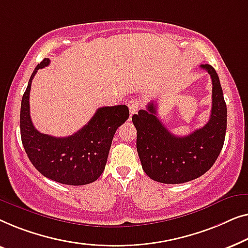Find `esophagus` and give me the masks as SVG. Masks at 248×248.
Instances as JSON below:
<instances>
[{
	"label": "esophagus",
	"mask_w": 248,
	"mask_h": 248,
	"mask_svg": "<svg viewBox=\"0 0 248 248\" xmlns=\"http://www.w3.org/2000/svg\"><path fill=\"white\" fill-rule=\"evenodd\" d=\"M128 108H129V112H130V117H131L132 114L137 113L139 108H140V102H139V101L136 100V99L129 101Z\"/></svg>",
	"instance_id": "obj_1"
}]
</instances>
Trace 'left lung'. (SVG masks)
I'll list each match as a JSON object with an SVG mask.
<instances>
[{"label":"left lung","mask_w":248,"mask_h":248,"mask_svg":"<svg viewBox=\"0 0 248 248\" xmlns=\"http://www.w3.org/2000/svg\"><path fill=\"white\" fill-rule=\"evenodd\" d=\"M200 67L210 74L212 81L211 114L203 127L183 137L174 136L157 118L154 101L132 116L142 170L157 182L180 184L198 179L211 169L224 146L227 107L220 81L211 65Z\"/></svg>","instance_id":"8db88e82"}]
</instances>
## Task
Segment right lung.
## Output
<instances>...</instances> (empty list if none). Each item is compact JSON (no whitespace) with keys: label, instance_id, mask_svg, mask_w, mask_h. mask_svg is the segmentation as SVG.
I'll use <instances>...</instances> for the list:
<instances>
[{"label":"right lung","instance_id":"1","mask_svg":"<svg viewBox=\"0 0 248 248\" xmlns=\"http://www.w3.org/2000/svg\"><path fill=\"white\" fill-rule=\"evenodd\" d=\"M49 64L45 58L37 65L21 101L20 132L24 151L32 165L44 176L67 186H84L99 179L117 129L129 118L127 106L103 107L81 130L68 137L41 134L30 118L31 82L38 72Z\"/></svg>","mask_w":248,"mask_h":248}]
</instances>
